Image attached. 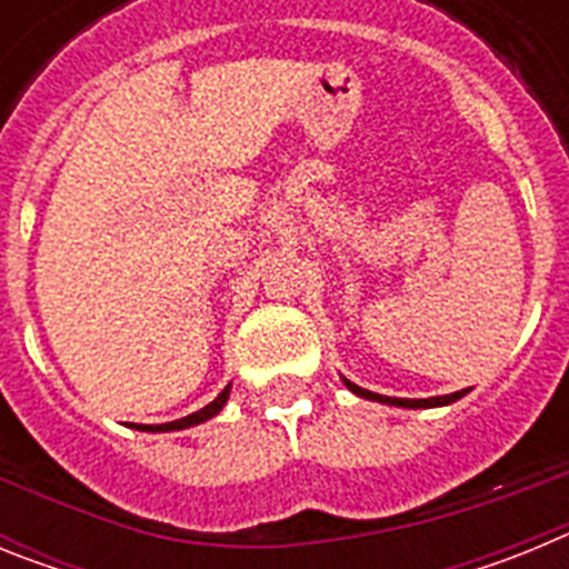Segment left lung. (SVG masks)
<instances>
[{
  "label": "left lung",
  "instance_id": "obj_1",
  "mask_svg": "<svg viewBox=\"0 0 569 569\" xmlns=\"http://www.w3.org/2000/svg\"><path fill=\"white\" fill-rule=\"evenodd\" d=\"M345 385L350 387V390H353L356 396H361V399H373V401H381V405H396V407H439V405H450V401L461 399V396H465L467 390H470V387H467V390H459V393L433 396V399H390V396L370 393V390H365V387L353 385V381H347V379H345Z\"/></svg>",
  "mask_w": 569,
  "mask_h": 569
}]
</instances>
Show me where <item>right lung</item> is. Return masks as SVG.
Listing matches in <instances>:
<instances>
[{
  "label": "right lung",
  "instance_id": "obj_1",
  "mask_svg": "<svg viewBox=\"0 0 569 569\" xmlns=\"http://www.w3.org/2000/svg\"><path fill=\"white\" fill-rule=\"evenodd\" d=\"M228 396H230V385L224 387L222 393L216 396V399L210 401L208 407H202V410H196V413L184 416V419L168 421V425H142V427H139V430H150V433H168V430H184V427L202 425V421L213 419V416L219 413V410H222V407H224V401H228Z\"/></svg>",
  "mask_w": 569,
  "mask_h": 569
}]
</instances>
